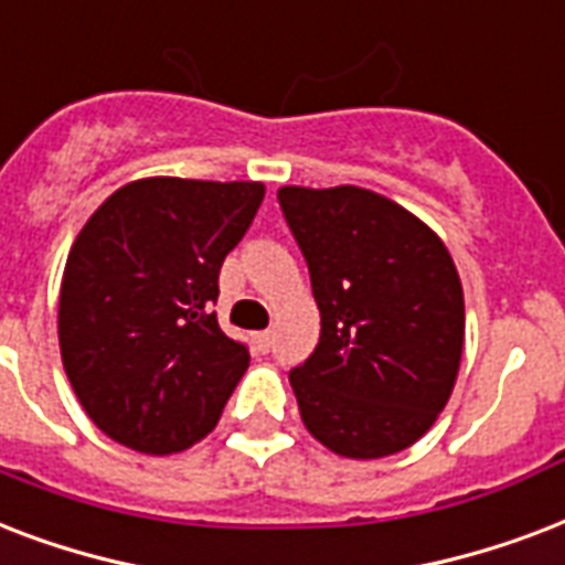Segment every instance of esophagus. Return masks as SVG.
<instances>
[{
	"mask_svg": "<svg viewBox=\"0 0 565 565\" xmlns=\"http://www.w3.org/2000/svg\"><path fill=\"white\" fill-rule=\"evenodd\" d=\"M270 339H274V335H270V330L256 332V344H259V351H270Z\"/></svg>",
	"mask_w": 565,
	"mask_h": 565,
	"instance_id": "34e87169",
	"label": "esophagus"
}]
</instances>
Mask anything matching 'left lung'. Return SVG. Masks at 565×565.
I'll use <instances>...</instances> for the list:
<instances>
[{"instance_id": "obj_1", "label": "left lung", "mask_w": 565, "mask_h": 565, "mask_svg": "<svg viewBox=\"0 0 565 565\" xmlns=\"http://www.w3.org/2000/svg\"><path fill=\"white\" fill-rule=\"evenodd\" d=\"M277 200L321 312L318 348L288 374L306 430L351 460L409 448L460 371L466 306L448 247L365 188L286 185Z\"/></svg>"}]
</instances>
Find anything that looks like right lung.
<instances>
[{
    "label": "right lung",
    "instance_id": "right-lung-1",
    "mask_svg": "<svg viewBox=\"0 0 565 565\" xmlns=\"http://www.w3.org/2000/svg\"><path fill=\"white\" fill-rule=\"evenodd\" d=\"M262 182L152 177L108 196L61 279V360L90 422L164 457L221 418L250 365L217 327V274L259 212Z\"/></svg>",
    "mask_w": 565,
    "mask_h": 565
}]
</instances>
